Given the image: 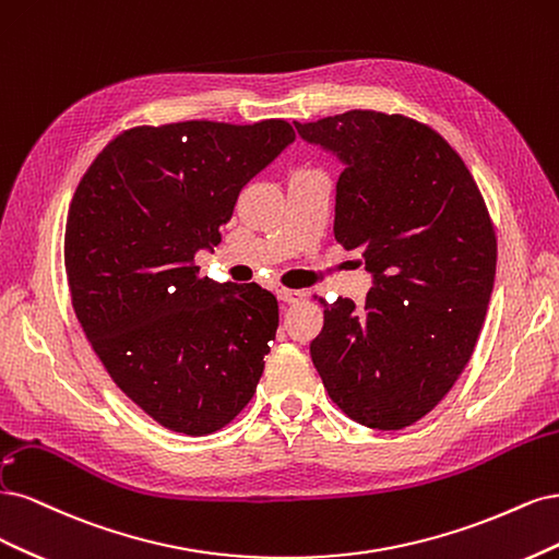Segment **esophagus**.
I'll return each instance as SVG.
<instances>
[{
	"instance_id": "esophagus-1",
	"label": "esophagus",
	"mask_w": 559,
	"mask_h": 559,
	"mask_svg": "<svg viewBox=\"0 0 559 559\" xmlns=\"http://www.w3.org/2000/svg\"><path fill=\"white\" fill-rule=\"evenodd\" d=\"M276 297L285 304H297L306 297L304 290H290V287H276Z\"/></svg>"
}]
</instances>
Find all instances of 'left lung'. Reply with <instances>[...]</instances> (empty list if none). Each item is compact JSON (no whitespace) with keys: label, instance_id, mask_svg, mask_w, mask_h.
Masks as SVG:
<instances>
[{"label":"left lung","instance_id":"1","mask_svg":"<svg viewBox=\"0 0 559 559\" xmlns=\"http://www.w3.org/2000/svg\"><path fill=\"white\" fill-rule=\"evenodd\" d=\"M295 130L344 165L334 237L371 274L359 309L325 301L311 359L348 418L408 427L472 359L497 269L488 209L462 157L418 120L355 109Z\"/></svg>","mask_w":559,"mask_h":559}]
</instances>
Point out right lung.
I'll use <instances>...</instances> for the list:
<instances>
[{"instance_id": "right-lung-1", "label": "right lung", "mask_w": 559, "mask_h": 559, "mask_svg": "<svg viewBox=\"0 0 559 559\" xmlns=\"http://www.w3.org/2000/svg\"><path fill=\"white\" fill-rule=\"evenodd\" d=\"M285 120L134 128L71 200L64 264L81 328L116 385L178 435L225 427L253 397L278 328L258 283L200 276L250 178L290 146Z\"/></svg>"}]
</instances>
